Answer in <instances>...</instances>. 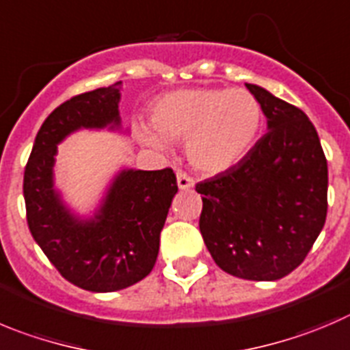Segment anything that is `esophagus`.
I'll return each instance as SVG.
<instances>
[{
	"label": "esophagus",
	"instance_id": "1",
	"mask_svg": "<svg viewBox=\"0 0 350 350\" xmlns=\"http://www.w3.org/2000/svg\"><path fill=\"white\" fill-rule=\"evenodd\" d=\"M193 185H195V179L191 178L188 172H185V171L178 172V186L181 188V190H188V188H193Z\"/></svg>",
	"mask_w": 350,
	"mask_h": 350
}]
</instances>
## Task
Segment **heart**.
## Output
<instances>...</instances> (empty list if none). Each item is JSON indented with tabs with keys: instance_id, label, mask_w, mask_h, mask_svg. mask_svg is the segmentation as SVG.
<instances>
[{
	"instance_id": "obj_1",
	"label": "heart",
	"mask_w": 350,
	"mask_h": 350,
	"mask_svg": "<svg viewBox=\"0 0 350 350\" xmlns=\"http://www.w3.org/2000/svg\"><path fill=\"white\" fill-rule=\"evenodd\" d=\"M153 129L167 142H185L191 164L208 174L228 171L247 157L262 126V107L247 90L188 88L165 93L150 112ZM146 145L164 142L139 129Z\"/></svg>"
}]
</instances>
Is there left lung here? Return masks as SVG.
Returning <instances> with one entry per match:
<instances>
[{"label":"left lung","instance_id":"left-lung-1","mask_svg":"<svg viewBox=\"0 0 350 350\" xmlns=\"http://www.w3.org/2000/svg\"><path fill=\"white\" fill-rule=\"evenodd\" d=\"M247 88L269 131L234 167L197 183L198 226L221 269L273 282L304 262L325 226L328 164L302 110L256 84Z\"/></svg>","mask_w":350,"mask_h":350}]
</instances>
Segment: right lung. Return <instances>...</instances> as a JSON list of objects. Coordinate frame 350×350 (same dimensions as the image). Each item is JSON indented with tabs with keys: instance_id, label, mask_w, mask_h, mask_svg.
Instances as JSON below:
<instances>
[{
	"instance_id": "add662e5",
	"label": "right lung",
	"mask_w": 350,
	"mask_h": 350,
	"mask_svg": "<svg viewBox=\"0 0 350 350\" xmlns=\"http://www.w3.org/2000/svg\"><path fill=\"white\" fill-rule=\"evenodd\" d=\"M122 83L72 96L38 131L24 172L25 214L32 238L67 282L90 292H116L148 276L160 231L178 193L171 167L122 171L94 221L77 223L53 190L57 145L79 127L119 124Z\"/></svg>"
}]
</instances>
